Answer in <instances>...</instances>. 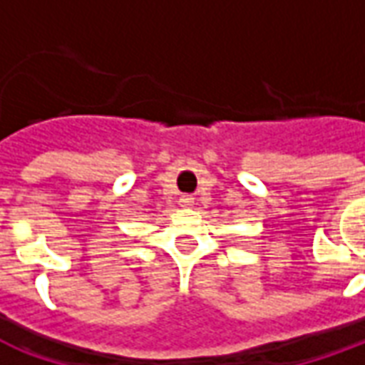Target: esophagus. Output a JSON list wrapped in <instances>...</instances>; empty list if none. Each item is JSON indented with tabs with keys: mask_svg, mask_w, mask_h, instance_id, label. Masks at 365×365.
<instances>
[{
	"mask_svg": "<svg viewBox=\"0 0 365 365\" xmlns=\"http://www.w3.org/2000/svg\"><path fill=\"white\" fill-rule=\"evenodd\" d=\"M191 203H193V197H191V195H182V197H180V205L182 207H191Z\"/></svg>",
	"mask_w": 365,
	"mask_h": 365,
	"instance_id": "34e87169",
	"label": "esophagus"
}]
</instances>
